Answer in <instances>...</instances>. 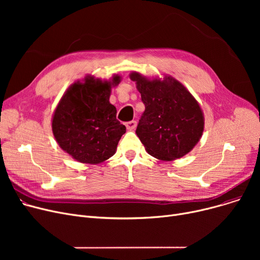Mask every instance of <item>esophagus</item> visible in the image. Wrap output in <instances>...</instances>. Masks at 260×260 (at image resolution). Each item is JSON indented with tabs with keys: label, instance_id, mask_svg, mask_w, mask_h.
<instances>
[{
	"label": "esophagus",
	"instance_id": "esophagus-1",
	"mask_svg": "<svg viewBox=\"0 0 260 260\" xmlns=\"http://www.w3.org/2000/svg\"><path fill=\"white\" fill-rule=\"evenodd\" d=\"M125 126H126V128H127V129L133 131V129H135V128H136V126H137V121H135V120L128 121V122H126V123H125Z\"/></svg>",
	"mask_w": 260,
	"mask_h": 260
}]
</instances>
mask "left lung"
<instances>
[{
    "label": "left lung",
    "mask_w": 260,
    "mask_h": 260,
    "mask_svg": "<svg viewBox=\"0 0 260 260\" xmlns=\"http://www.w3.org/2000/svg\"><path fill=\"white\" fill-rule=\"evenodd\" d=\"M145 106L136 134L149 155L175 160L187 154L199 141L204 126L197 101L177 80H147L131 74Z\"/></svg>",
    "instance_id": "8db88e82"
}]
</instances>
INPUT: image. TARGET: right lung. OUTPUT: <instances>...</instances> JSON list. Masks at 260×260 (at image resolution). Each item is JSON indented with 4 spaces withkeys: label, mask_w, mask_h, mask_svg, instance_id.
<instances>
[{
    "label": "right lung",
    "mask_w": 260,
    "mask_h": 260,
    "mask_svg": "<svg viewBox=\"0 0 260 260\" xmlns=\"http://www.w3.org/2000/svg\"><path fill=\"white\" fill-rule=\"evenodd\" d=\"M112 82L86 78L74 83L59 102L52 118V133L63 151L79 162H103L116 153L126 127L117 120L116 107L109 103Z\"/></svg>",
    "instance_id": "1"
}]
</instances>
